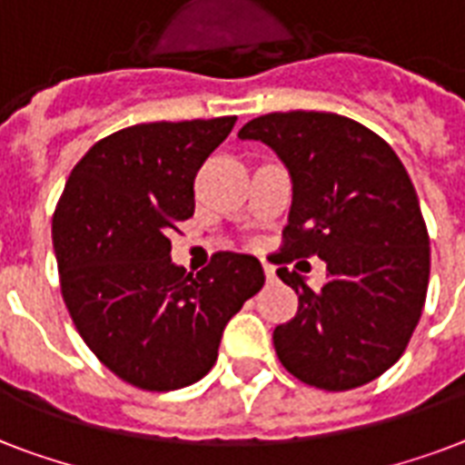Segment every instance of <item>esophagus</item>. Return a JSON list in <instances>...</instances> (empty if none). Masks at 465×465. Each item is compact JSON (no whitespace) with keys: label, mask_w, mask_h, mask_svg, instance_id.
<instances>
[{"label":"esophagus","mask_w":465,"mask_h":465,"mask_svg":"<svg viewBox=\"0 0 465 465\" xmlns=\"http://www.w3.org/2000/svg\"><path fill=\"white\" fill-rule=\"evenodd\" d=\"M262 266H264L266 282H273V266H272V264H266V262H262Z\"/></svg>","instance_id":"obj_1"}]
</instances>
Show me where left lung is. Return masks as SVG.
Wrapping results in <instances>:
<instances>
[{
	"label": "left lung",
	"mask_w": 465,
	"mask_h": 465,
	"mask_svg": "<svg viewBox=\"0 0 465 465\" xmlns=\"http://www.w3.org/2000/svg\"><path fill=\"white\" fill-rule=\"evenodd\" d=\"M237 135L272 147L293 179L276 264H327L320 289L276 269L298 293L296 315L273 330L279 361L322 391L379 379L408 347L430 283V235L402 162L366 125L325 111L266 114Z\"/></svg>",
	"instance_id": "1"
}]
</instances>
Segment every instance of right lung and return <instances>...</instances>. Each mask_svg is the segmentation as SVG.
<instances>
[{
    "instance_id": "add662e5",
    "label": "right lung",
    "mask_w": 465,
    "mask_h": 465,
    "mask_svg": "<svg viewBox=\"0 0 465 465\" xmlns=\"http://www.w3.org/2000/svg\"><path fill=\"white\" fill-rule=\"evenodd\" d=\"M235 116L116 131L74 164L53 215L60 291L96 359L143 391L192 386L223 330L264 286L257 257L215 252L196 276L172 264L169 232L193 215V179Z\"/></svg>"
}]
</instances>
